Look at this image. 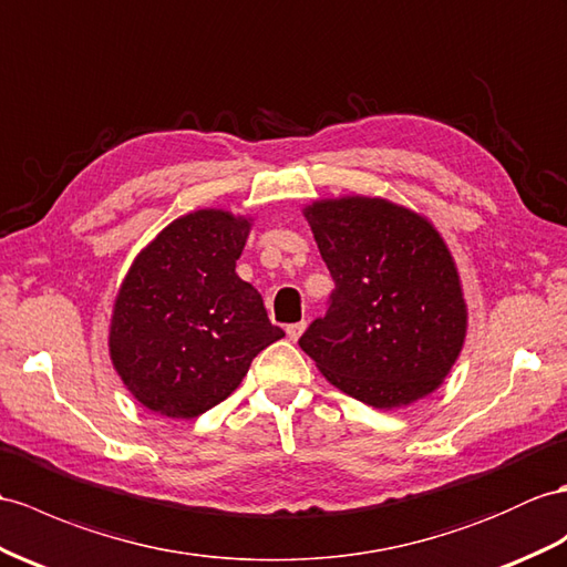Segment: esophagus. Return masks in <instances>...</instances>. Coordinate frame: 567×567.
I'll return each instance as SVG.
<instances>
[{"mask_svg":"<svg viewBox=\"0 0 567 567\" xmlns=\"http://www.w3.org/2000/svg\"><path fill=\"white\" fill-rule=\"evenodd\" d=\"M302 331H306V322H296V324H288L286 327V337L291 341H298Z\"/></svg>","mask_w":567,"mask_h":567,"instance_id":"34e87169","label":"esophagus"}]
</instances>
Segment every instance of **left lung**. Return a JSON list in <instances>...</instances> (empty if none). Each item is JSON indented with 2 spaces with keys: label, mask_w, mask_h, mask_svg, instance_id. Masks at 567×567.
<instances>
[{
  "label": "left lung",
  "mask_w": 567,
  "mask_h": 567,
  "mask_svg": "<svg viewBox=\"0 0 567 567\" xmlns=\"http://www.w3.org/2000/svg\"><path fill=\"white\" fill-rule=\"evenodd\" d=\"M337 288L300 337L317 370L368 406L433 394L466 339V300L447 243L423 214L382 197L315 199L302 209Z\"/></svg>",
  "instance_id": "8db88e82"
}]
</instances>
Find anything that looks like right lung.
Here are the masks:
<instances>
[{
    "label": "right lung",
    "mask_w": 567,
    "mask_h": 567,
    "mask_svg": "<svg viewBox=\"0 0 567 567\" xmlns=\"http://www.w3.org/2000/svg\"><path fill=\"white\" fill-rule=\"evenodd\" d=\"M252 218L199 209L175 218L124 274L107 349L124 388L168 419H197L238 390L252 358L284 337L236 274Z\"/></svg>",
    "instance_id": "add662e5"
}]
</instances>
